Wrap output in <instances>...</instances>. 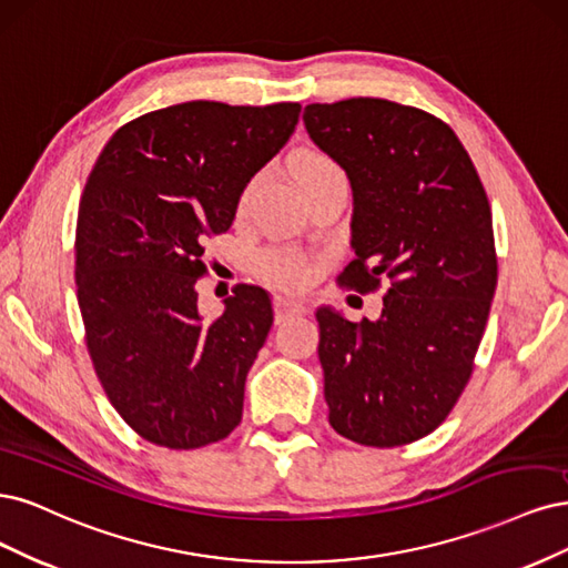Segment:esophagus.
<instances>
[{"mask_svg": "<svg viewBox=\"0 0 568 568\" xmlns=\"http://www.w3.org/2000/svg\"><path fill=\"white\" fill-rule=\"evenodd\" d=\"M273 308H276V318H278V323H281V321H287V318H295V316L306 314V306H304V304H300V302H292V300H285V297H278L276 302H273Z\"/></svg>", "mask_w": 568, "mask_h": 568, "instance_id": "34e87169", "label": "esophagus"}]
</instances>
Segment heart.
I'll list each match as a JSON object with an SVG mask.
<instances>
[{
	"label": "heart",
	"instance_id": "1",
	"mask_svg": "<svg viewBox=\"0 0 568 568\" xmlns=\"http://www.w3.org/2000/svg\"><path fill=\"white\" fill-rule=\"evenodd\" d=\"M331 172H339V168L337 162L325 153H304L295 164V179L302 186V191L311 184V181H316ZM252 193H254V181H250V184L243 189L241 200H237V210L243 212L250 205ZM262 273L276 285L302 287L308 281V264L295 252L278 250V252L266 254L262 262Z\"/></svg>",
	"mask_w": 568,
	"mask_h": 568
}]
</instances>
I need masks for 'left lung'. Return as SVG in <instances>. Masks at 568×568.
Wrapping results in <instances>:
<instances>
[{
	"instance_id": "left-lung-1",
	"label": "left lung",
	"mask_w": 568,
	"mask_h": 568,
	"mask_svg": "<svg viewBox=\"0 0 568 568\" xmlns=\"http://www.w3.org/2000/svg\"><path fill=\"white\" fill-rule=\"evenodd\" d=\"M304 124L354 191L356 260L337 285H384L377 321L316 314L331 425L361 446H406L444 423L474 371L498 283L488 197L460 139L419 108L311 103Z\"/></svg>"
}]
</instances>
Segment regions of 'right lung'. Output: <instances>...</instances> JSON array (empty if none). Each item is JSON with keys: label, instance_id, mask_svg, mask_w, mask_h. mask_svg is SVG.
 <instances>
[{"label": "right lung", "instance_id": "add662e5", "mask_svg": "<svg viewBox=\"0 0 568 568\" xmlns=\"http://www.w3.org/2000/svg\"><path fill=\"white\" fill-rule=\"evenodd\" d=\"M300 103L189 101L145 113L103 145L80 200L75 283L87 349L120 417L162 448L222 442L273 325L260 285L203 318L207 237L226 233L247 181L295 132Z\"/></svg>", "mask_w": 568, "mask_h": 568}]
</instances>
